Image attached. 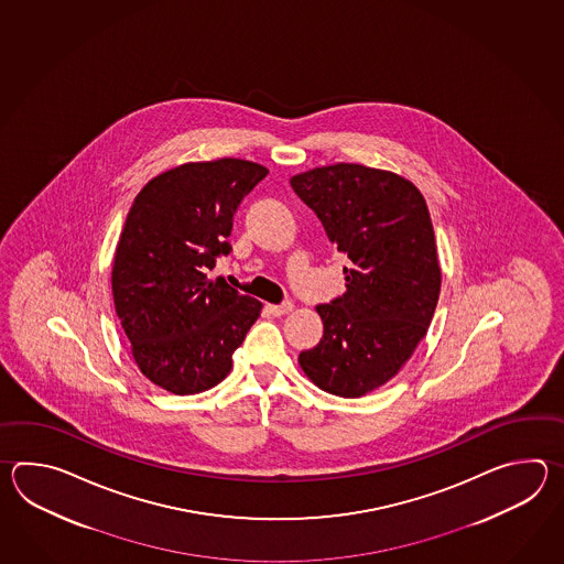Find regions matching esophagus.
Masks as SVG:
<instances>
[{"mask_svg":"<svg viewBox=\"0 0 564 564\" xmlns=\"http://www.w3.org/2000/svg\"><path fill=\"white\" fill-rule=\"evenodd\" d=\"M265 311L274 316H282L286 312L292 311V302H282V304H265Z\"/></svg>","mask_w":564,"mask_h":564,"instance_id":"esophagus-1","label":"esophagus"}]
</instances>
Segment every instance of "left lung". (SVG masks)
<instances>
[{
  "label": "left lung",
  "mask_w": 564,
  "mask_h": 564,
  "mask_svg": "<svg viewBox=\"0 0 564 564\" xmlns=\"http://www.w3.org/2000/svg\"><path fill=\"white\" fill-rule=\"evenodd\" d=\"M290 185L350 260L347 292L316 306L323 338L300 352V367L333 395H365L395 377L432 323L442 270L430 209L411 181L355 163Z\"/></svg>",
  "instance_id": "1"
}]
</instances>
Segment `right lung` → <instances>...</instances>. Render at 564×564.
I'll use <instances>...</instances> for the list:
<instances>
[{
	"label": "right lung",
	"instance_id": "1",
	"mask_svg": "<svg viewBox=\"0 0 564 564\" xmlns=\"http://www.w3.org/2000/svg\"><path fill=\"white\" fill-rule=\"evenodd\" d=\"M265 175L243 159L185 163L132 202L112 264L115 308L141 372L175 395L224 381L260 316V300L207 270L231 252L234 216Z\"/></svg>",
	"mask_w": 564,
	"mask_h": 564
}]
</instances>
